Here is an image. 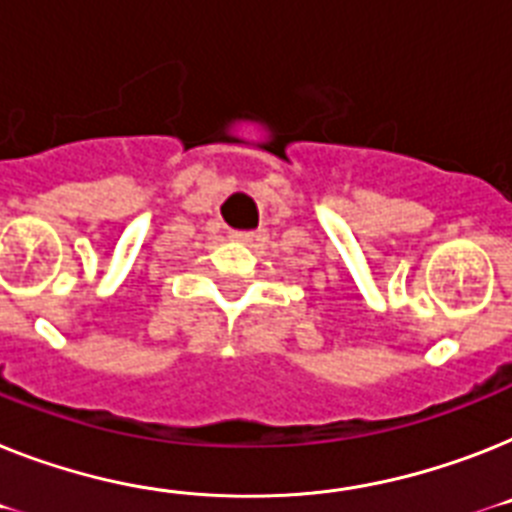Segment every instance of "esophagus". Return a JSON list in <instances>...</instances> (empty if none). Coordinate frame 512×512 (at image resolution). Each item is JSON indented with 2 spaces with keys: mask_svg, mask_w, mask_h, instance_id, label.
I'll return each instance as SVG.
<instances>
[{
  "mask_svg": "<svg viewBox=\"0 0 512 512\" xmlns=\"http://www.w3.org/2000/svg\"><path fill=\"white\" fill-rule=\"evenodd\" d=\"M231 239H234V242H249V239H252V234H249V231H231Z\"/></svg>",
  "mask_w": 512,
  "mask_h": 512,
  "instance_id": "1",
  "label": "esophagus"
}]
</instances>
